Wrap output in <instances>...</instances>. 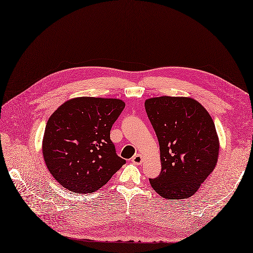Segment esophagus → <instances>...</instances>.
<instances>
[{"mask_svg": "<svg viewBox=\"0 0 253 253\" xmlns=\"http://www.w3.org/2000/svg\"><path fill=\"white\" fill-rule=\"evenodd\" d=\"M132 163H133L134 165H140V164L142 163V156L139 155V154H137V155L133 156V157H132Z\"/></svg>", "mask_w": 253, "mask_h": 253, "instance_id": "obj_1", "label": "esophagus"}]
</instances>
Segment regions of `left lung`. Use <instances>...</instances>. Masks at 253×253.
Instances as JSON below:
<instances>
[{
    "label": "left lung",
    "mask_w": 253,
    "mask_h": 253,
    "mask_svg": "<svg viewBox=\"0 0 253 253\" xmlns=\"http://www.w3.org/2000/svg\"><path fill=\"white\" fill-rule=\"evenodd\" d=\"M159 142L162 172L150 178L167 200L192 196L216 166L219 142L204 106L188 97H156L144 102Z\"/></svg>",
    "instance_id": "1"
}]
</instances>
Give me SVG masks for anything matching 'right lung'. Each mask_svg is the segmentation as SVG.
I'll return each instance as SVG.
<instances>
[{
    "mask_svg": "<svg viewBox=\"0 0 253 253\" xmlns=\"http://www.w3.org/2000/svg\"><path fill=\"white\" fill-rule=\"evenodd\" d=\"M125 106L120 99L79 97L53 112L42 152L48 171L63 188L75 193L95 192L126 164L110 137Z\"/></svg>",
    "mask_w": 253,
    "mask_h": 253,
    "instance_id": "1",
    "label": "right lung"
}]
</instances>
